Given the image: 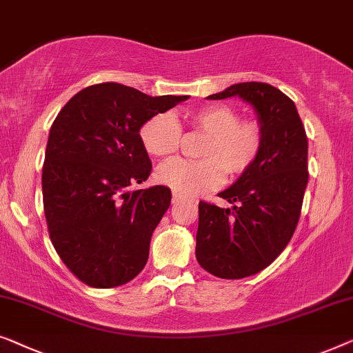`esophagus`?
<instances>
[{
    "mask_svg": "<svg viewBox=\"0 0 353 353\" xmlns=\"http://www.w3.org/2000/svg\"><path fill=\"white\" fill-rule=\"evenodd\" d=\"M183 195H181V193H177V192H172V203H177V201H181V200H183Z\"/></svg>",
    "mask_w": 353,
    "mask_h": 353,
    "instance_id": "esophagus-1",
    "label": "esophagus"
}]
</instances>
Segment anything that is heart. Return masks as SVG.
Instances as JSON below:
<instances>
[{"label":"heart","instance_id":"heart-1","mask_svg":"<svg viewBox=\"0 0 353 353\" xmlns=\"http://www.w3.org/2000/svg\"><path fill=\"white\" fill-rule=\"evenodd\" d=\"M193 129L206 134L200 161L182 158L166 161L157 170V181L181 195H196L221 185L225 172L232 177L245 174L261 155L264 132L257 121L241 120L240 112L227 103H212L190 115ZM148 155L165 158L177 152L182 128L170 112L152 115L139 129Z\"/></svg>","mask_w":353,"mask_h":353}]
</instances>
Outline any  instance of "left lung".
<instances>
[{
	"label": "left lung",
	"instance_id": "1",
	"mask_svg": "<svg viewBox=\"0 0 353 353\" xmlns=\"http://www.w3.org/2000/svg\"><path fill=\"white\" fill-rule=\"evenodd\" d=\"M251 103L264 132L252 168L219 196L232 208L198 205L196 261L214 276L238 280L269 267L299 222L309 181L307 136L294 102L267 83H238L208 96Z\"/></svg>",
	"mask_w": 353,
	"mask_h": 353
}]
</instances>
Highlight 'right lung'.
Segmentation results:
<instances>
[{"mask_svg": "<svg viewBox=\"0 0 353 353\" xmlns=\"http://www.w3.org/2000/svg\"><path fill=\"white\" fill-rule=\"evenodd\" d=\"M187 99L101 83L75 94L54 120L43 165L44 216L59 257L88 286L125 285L145 267L171 190L131 188L152 171L139 129Z\"/></svg>", "mask_w": 353, "mask_h": 353, "instance_id": "right-lung-1", "label": "right lung"}]
</instances>
